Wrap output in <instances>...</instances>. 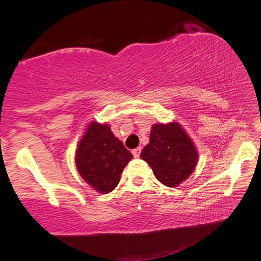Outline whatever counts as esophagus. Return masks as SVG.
<instances>
[{
  "label": "esophagus",
  "mask_w": 261,
  "mask_h": 261,
  "mask_svg": "<svg viewBox=\"0 0 261 261\" xmlns=\"http://www.w3.org/2000/svg\"><path fill=\"white\" fill-rule=\"evenodd\" d=\"M140 153H141V147H137V148L133 149V154H134L135 158H139Z\"/></svg>",
  "instance_id": "1"
}]
</instances>
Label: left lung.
<instances>
[{"instance_id": "left-lung-1", "label": "left lung", "mask_w": 261, "mask_h": 261, "mask_svg": "<svg viewBox=\"0 0 261 261\" xmlns=\"http://www.w3.org/2000/svg\"><path fill=\"white\" fill-rule=\"evenodd\" d=\"M141 158L147 162L162 184L173 188L188 179L195 169L197 152L180 125L155 124Z\"/></svg>"}]
</instances>
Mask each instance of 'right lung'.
Masks as SVG:
<instances>
[{"label": "right lung", "instance_id": "add662e5", "mask_svg": "<svg viewBox=\"0 0 261 261\" xmlns=\"http://www.w3.org/2000/svg\"><path fill=\"white\" fill-rule=\"evenodd\" d=\"M134 155L114 136L110 126L92 122L80 141L76 166L81 176L101 194L115 189Z\"/></svg>", "mask_w": 261, "mask_h": 261}]
</instances>
